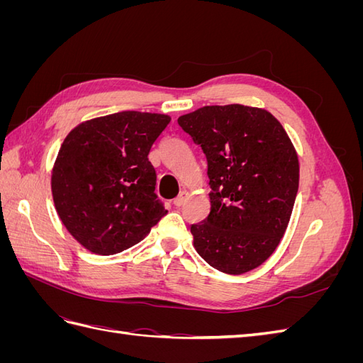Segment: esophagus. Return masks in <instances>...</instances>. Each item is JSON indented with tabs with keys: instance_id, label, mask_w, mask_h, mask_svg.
I'll return each mask as SVG.
<instances>
[{
	"instance_id": "34e87169",
	"label": "esophagus",
	"mask_w": 363,
	"mask_h": 363,
	"mask_svg": "<svg viewBox=\"0 0 363 363\" xmlns=\"http://www.w3.org/2000/svg\"><path fill=\"white\" fill-rule=\"evenodd\" d=\"M188 196H189V194L188 192H186V191H182L180 194H179V196H177V199H174V206H177V207H180V206H183L184 204V201L186 200H188Z\"/></svg>"
}]
</instances>
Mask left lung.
I'll return each mask as SVG.
<instances>
[{"instance_id":"1","label":"left lung","mask_w":363,"mask_h":363,"mask_svg":"<svg viewBox=\"0 0 363 363\" xmlns=\"http://www.w3.org/2000/svg\"><path fill=\"white\" fill-rule=\"evenodd\" d=\"M207 159L211 213L191 233L199 255L233 274L260 267L280 244L298 192L291 139L263 108L206 106L177 119Z\"/></svg>"}]
</instances>
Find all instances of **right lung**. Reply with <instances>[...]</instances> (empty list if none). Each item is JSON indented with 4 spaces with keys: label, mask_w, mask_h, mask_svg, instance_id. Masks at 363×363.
Instances as JSON below:
<instances>
[{
    "label": "right lung",
    "mask_w": 363,
    "mask_h": 363,
    "mask_svg": "<svg viewBox=\"0 0 363 363\" xmlns=\"http://www.w3.org/2000/svg\"><path fill=\"white\" fill-rule=\"evenodd\" d=\"M171 118L119 112L77 125L54 163L51 191L63 225L86 250L111 256L140 242L168 213L156 191L151 145Z\"/></svg>",
    "instance_id": "add662e5"
}]
</instances>
